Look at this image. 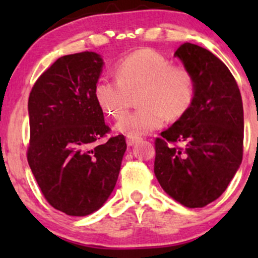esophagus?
Wrapping results in <instances>:
<instances>
[{"label": "esophagus", "mask_w": 258, "mask_h": 258, "mask_svg": "<svg viewBox=\"0 0 258 258\" xmlns=\"http://www.w3.org/2000/svg\"><path fill=\"white\" fill-rule=\"evenodd\" d=\"M139 137H131V136H127V138H126V142H127V146L128 147H132L133 144H136L137 143V142L139 141Z\"/></svg>", "instance_id": "esophagus-1"}]
</instances>
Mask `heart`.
Masks as SVG:
<instances>
[{
	"instance_id": "b5f03b06",
	"label": "heart",
	"mask_w": 258,
	"mask_h": 258,
	"mask_svg": "<svg viewBox=\"0 0 258 258\" xmlns=\"http://www.w3.org/2000/svg\"><path fill=\"white\" fill-rule=\"evenodd\" d=\"M115 80L100 79L93 88L97 104L112 119H121L137 94L139 109L116 125L131 137L155 131L165 119L177 120L190 110L197 96V80L184 65L172 64L166 55L142 48L114 67Z\"/></svg>"
}]
</instances>
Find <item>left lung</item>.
<instances>
[{"label": "left lung", "instance_id": "1", "mask_svg": "<svg viewBox=\"0 0 258 258\" xmlns=\"http://www.w3.org/2000/svg\"><path fill=\"white\" fill-rule=\"evenodd\" d=\"M174 55L194 74L197 96L190 110L155 138L154 173L172 199L195 209L218 199L240 166L244 110L235 79L214 53L185 42Z\"/></svg>", "mask_w": 258, "mask_h": 258}]
</instances>
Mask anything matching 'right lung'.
I'll return each instance as SVG.
<instances>
[{"instance_id":"add662e5","label":"right lung","mask_w":258,"mask_h":258,"mask_svg":"<svg viewBox=\"0 0 258 258\" xmlns=\"http://www.w3.org/2000/svg\"><path fill=\"white\" fill-rule=\"evenodd\" d=\"M103 60L94 52L58 58L29 96L28 162L44 199L69 216L97 211L114 190L126 150L110 132L93 88Z\"/></svg>"}]
</instances>
